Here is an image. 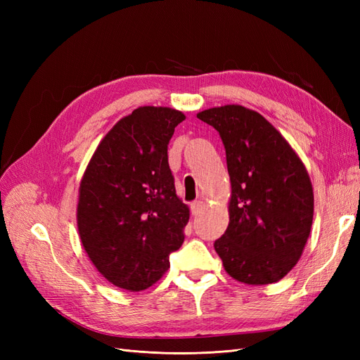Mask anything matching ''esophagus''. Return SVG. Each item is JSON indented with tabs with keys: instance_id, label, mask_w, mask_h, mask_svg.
Returning a JSON list of instances; mask_svg holds the SVG:
<instances>
[{
	"instance_id": "34e87169",
	"label": "esophagus",
	"mask_w": 360,
	"mask_h": 360,
	"mask_svg": "<svg viewBox=\"0 0 360 360\" xmlns=\"http://www.w3.org/2000/svg\"><path fill=\"white\" fill-rule=\"evenodd\" d=\"M201 210H202V201H193V202L191 204V212H192L193 216L200 214Z\"/></svg>"
}]
</instances>
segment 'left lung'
I'll return each mask as SVG.
<instances>
[{"instance_id": "obj_1", "label": "left lung", "mask_w": 360, "mask_h": 360, "mask_svg": "<svg viewBox=\"0 0 360 360\" xmlns=\"http://www.w3.org/2000/svg\"><path fill=\"white\" fill-rule=\"evenodd\" d=\"M224 143L231 180L230 224L214 242L228 275L271 284L296 266L311 233L314 193L307 168L267 120L240 105L197 115Z\"/></svg>"}]
</instances>
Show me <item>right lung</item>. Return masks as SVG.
I'll return each mask as SVG.
<instances>
[{
  "instance_id": "right-lung-1",
  "label": "right lung",
  "mask_w": 360,
  "mask_h": 360,
  "mask_svg": "<svg viewBox=\"0 0 360 360\" xmlns=\"http://www.w3.org/2000/svg\"><path fill=\"white\" fill-rule=\"evenodd\" d=\"M171 108L143 106L106 134L79 188L78 230L85 252L111 284L141 291L169 267L181 246L189 209L176 195L168 163Z\"/></svg>"
}]
</instances>
